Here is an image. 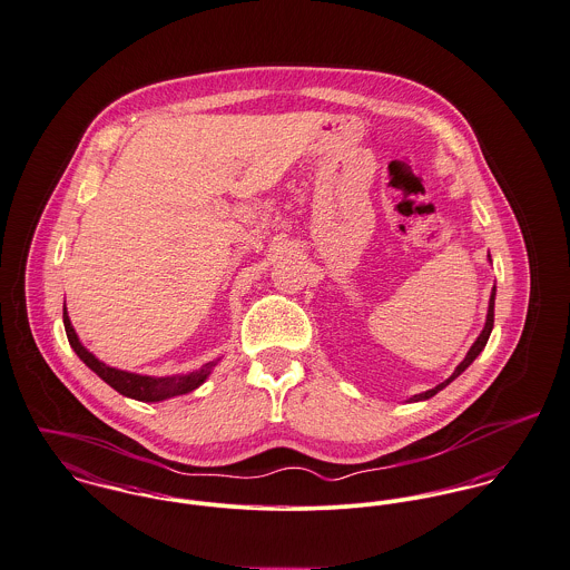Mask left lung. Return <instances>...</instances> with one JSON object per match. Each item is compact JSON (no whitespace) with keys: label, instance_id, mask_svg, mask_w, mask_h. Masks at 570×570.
<instances>
[{"label":"left lung","instance_id":"left-lung-1","mask_svg":"<svg viewBox=\"0 0 570 570\" xmlns=\"http://www.w3.org/2000/svg\"><path fill=\"white\" fill-rule=\"evenodd\" d=\"M490 257V254H488ZM490 262H492V257H490ZM494 299H497V286L492 288V295H490V304H488V316H485V325H483V330H481V334L476 336V341L472 343V347L468 350V354H465V358L456 365V370L452 372V376L450 379L443 380L442 384H438L435 389H429V391H424V393H417V395H413V397H409V402H422V400H429V397H433L435 393H440L442 389H445L450 382L454 379H459L472 363H474V358L483 352V347L488 345V338H490V334H492V327H494Z\"/></svg>","mask_w":570,"mask_h":570}]
</instances>
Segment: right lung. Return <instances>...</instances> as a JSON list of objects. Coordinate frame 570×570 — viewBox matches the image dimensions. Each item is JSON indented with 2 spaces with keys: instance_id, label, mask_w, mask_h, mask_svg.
<instances>
[{
  "instance_id": "add662e5",
  "label": "right lung",
  "mask_w": 570,
  "mask_h": 570,
  "mask_svg": "<svg viewBox=\"0 0 570 570\" xmlns=\"http://www.w3.org/2000/svg\"><path fill=\"white\" fill-rule=\"evenodd\" d=\"M63 323L65 332H67V341L71 345V350L76 352V356L100 379L105 380L109 386H114L118 393L139 400V402H161L175 395H184L190 393L194 389H198L207 376L212 374V370L216 367L218 361H212L207 365H203L200 370H194L190 374H177V376H141V374H132V372H125V370H116L105 365L102 361H98L78 338L67 308L63 306Z\"/></svg>"
}]
</instances>
